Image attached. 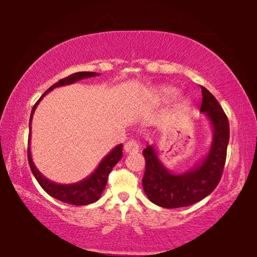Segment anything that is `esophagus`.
<instances>
[{
	"instance_id": "34e87169",
	"label": "esophagus",
	"mask_w": 257,
	"mask_h": 257,
	"mask_svg": "<svg viewBox=\"0 0 257 257\" xmlns=\"http://www.w3.org/2000/svg\"><path fill=\"white\" fill-rule=\"evenodd\" d=\"M123 150L127 154H133V153H137L139 151V146L138 143L135 141V139H129V141L125 143L123 146Z\"/></svg>"
}]
</instances>
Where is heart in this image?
<instances>
[{
    "instance_id": "1",
    "label": "heart",
    "mask_w": 257,
    "mask_h": 257,
    "mask_svg": "<svg viewBox=\"0 0 257 257\" xmlns=\"http://www.w3.org/2000/svg\"><path fill=\"white\" fill-rule=\"evenodd\" d=\"M177 94L178 90L173 87H162V88L156 90L155 99H158V101H169V99L175 97ZM186 102L187 101H184V103Z\"/></svg>"
}]
</instances>
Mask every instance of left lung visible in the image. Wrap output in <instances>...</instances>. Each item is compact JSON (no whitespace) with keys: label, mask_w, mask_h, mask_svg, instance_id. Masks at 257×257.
Masks as SVG:
<instances>
[{"label":"left lung","mask_w":257,"mask_h":257,"mask_svg":"<svg viewBox=\"0 0 257 257\" xmlns=\"http://www.w3.org/2000/svg\"><path fill=\"white\" fill-rule=\"evenodd\" d=\"M202 89L201 111L210 121L212 143L206 155L184 173H173L159 159L153 145L143 151L146 160L143 188L152 203L165 208L184 207L202 201L219 184L229 144V121L216 98L205 87Z\"/></svg>","instance_id":"obj_1"}]
</instances>
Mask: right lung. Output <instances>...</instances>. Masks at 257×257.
Returning a JSON list of instances; mask_svg holds the SVG:
<instances>
[{
  "mask_svg": "<svg viewBox=\"0 0 257 257\" xmlns=\"http://www.w3.org/2000/svg\"><path fill=\"white\" fill-rule=\"evenodd\" d=\"M99 73L97 72H89V71H81V72H76L72 73V75L68 76L63 79L59 80L55 82L53 86H51L46 92L42 95V97L38 99L35 104L32 114H30L29 119V136H28V162L30 170H32L34 177L36 178L38 184L44 189L50 196L59 199L61 202L72 204V205H88V204H92L96 202L97 199L101 197L104 188L106 186L107 177L112 171V169L114 165L119 162L122 158V144L116 145L114 149L111 150L110 153H108L105 158H104L101 162H99L98 167L95 169V171L89 175L85 179H82L75 184H56L54 181H51L47 179L45 176H43L42 173L38 171V169L35 167L32 159V152H30V134H32V120L34 112L36 110V107L42 98L45 96L47 93H50L51 90H53L56 87L66 86V85H71L75 84V82L79 81L81 79H85V78H92L96 77Z\"/></svg>",
  "mask_w": 257,
  "mask_h": 257,
  "instance_id": "right-lung-1",
  "label": "right lung"
}]
</instances>
